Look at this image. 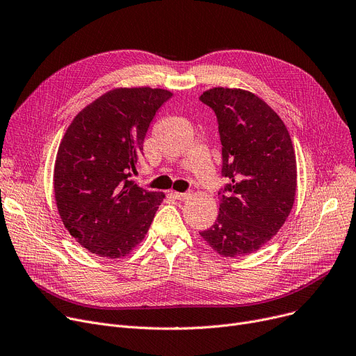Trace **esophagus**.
Listing matches in <instances>:
<instances>
[{
	"instance_id": "34e87169",
	"label": "esophagus",
	"mask_w": 356,
	"mask_h": 356,
	"mask_svg": "<svg viewBox=\"0 0 356 356\" xmlns=\"http://www.w3.org/2000/svg\"><path fill=\"white\" fill-rule=\"evenodd\" d=\"M173 196L177 199V200H186L191 197V193L186 192V193H180V192H173Z\"/></svg>"
}]
</instances>
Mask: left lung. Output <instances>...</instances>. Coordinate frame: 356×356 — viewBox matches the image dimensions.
I'll use <instances>...</instances> for the list:
<instances>
[{"mask_svg":"<svg viewBox=\"0 0 356 356\" xmlns=\"http://www.w3.org/2000/svg\"><path fill=\"white\" fill-rule=\"evenodd\" d=\"M216 115L222 144L219 215L200 236L222 257L255 252L283 227L297 188L289 131L254 93L213 88L199 98Z\"/></svg>","mask_w":356,"mask_h":356,"instance_id":"8db88e82","label":"left lung"}]
</instances>
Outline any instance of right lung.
<instances>
[{"label": "right lung", "mask_w": 356, "mask_h": 356, "mask_svg": "<svg viewBox=\"0 0 356 356\" xmlns=\"http://www.w3.org/2000/svg\"><path fill=\"white\" fill-rule=\"evenodd\" d=\"M165 89H112L74 117L54 164V197L63 225L99 257L121 258L145 236L164 193L133 179L147 129Z\"/></svg>", "instance_id": "obj_1"}]
</instances>
